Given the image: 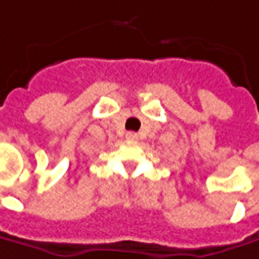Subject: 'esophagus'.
<instances>
[{
	"mask_svg": "<svg viewBox=\"0 0 259 259\" xmlns=\"http://www.w3.org/2000/svg\"><path fill=\"white\" fill-rule=\"evenodd\" d=\"M126 137H127V139H130V140H136L137 135L136 133H133V132H129V133L126 135Z\"/></svg>",
	"mask_w": 259,
	"mask_h": 259,
	"instance_id": "obj_1",
	"label": "esophagus"
}]
</instances>
